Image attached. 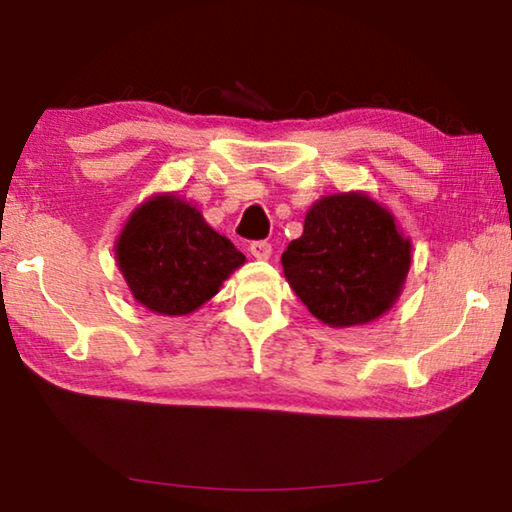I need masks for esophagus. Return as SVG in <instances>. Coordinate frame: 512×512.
<instances>
[{
  "instance_id": "1",
  "label": "esophagus",
  "mask_w": 512,
  "mask_h": 512,
  "mask_svg": "<svg viewBox=\"0 0 512 512\" xmlns=\"http://www.w3.org/2000/svg\"><path fill=\"white\" fill-rule=\"evenodd\" d=\"M250 255L253 257H257V259H268L271 257V244H268L266 239H259V241H253V244H250Z\"/></svg>"
}]
</instances>
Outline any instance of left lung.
<instances>
[{
    "instance_id": "left-lung-1",
    "label": "left lung",
    "mask_w": 512,
    "mask_h": 512,
    "mask_svg": "<svg viewBox=\"0 0 512 512\" xmlns=\"http://www.w3.org/2000/svg\"><path fill=\"white\" fill-rule=\"evenodd\" d=\"M284 275L318 320L332 327L379 318L400 296L411 244L395 219L363 194L327 196L282 255Z\"/></svg>"
}]
</instances>
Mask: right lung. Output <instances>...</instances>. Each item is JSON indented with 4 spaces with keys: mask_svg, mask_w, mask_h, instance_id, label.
I'll return each instance as SVG.
<instances>
[{
    "mask_svg": "<svg viewBox=\"0 0 512 512\" xmlns=\"http://www.w3.org/2000/svg\"><path fill=\"white\" fill-rule=\"evenodd\" d=\"M117 262L135 300L164 316H185L219 293L246 257L196 207L176 196H155L128 219Z\"/></svg>",
    "mask_w": 512,
    "mask_h": 512,
    "instance_id": "right-lung-1",
    "label": "right lung"
}]
</instances>
